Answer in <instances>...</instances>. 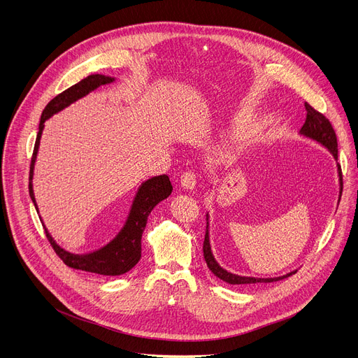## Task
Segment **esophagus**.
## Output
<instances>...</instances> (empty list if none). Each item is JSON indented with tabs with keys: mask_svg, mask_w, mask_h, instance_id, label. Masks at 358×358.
<instances>
[{
	"mask_svg": "<svg viewBox=\"0 0 358 358\" xmlns=\"http://www.w3.org/2000/svg\"><path fill=\"white\" fill-rule=\"evenodd\" d=\"M181 187L182 189H185L187 192H192L196 189V184H197V178H196V174L193 171H185L182 176H181Z\"/></svg>",
	"mask_w": 358,
	"mask_h": 358,
	"instance_id": "obj_1",
	"label": "esophagus"
}]
</instances>
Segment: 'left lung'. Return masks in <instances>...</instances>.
Listing matches in <instances>:
<instances>
[{
    "label": "left lung",
    "instance_id": "left-lung-1",
    "mask_svg": "<svg viewBox=\"0 0 358 358\" xmlns=\"http://www.w3.org/2000/svg\"><path fill=\"white\" fill-rule=\"evenodd\" d=\"M306 108V122L300 129L299 135L300 138L312 141L317 145H321L322 148H325L328 152L334 157L335 162L338 161V143H336V136L335 131L329 123V120L317 113L315 108H312L309 104H305ZM336 174H338V182H340V196H338V203H340L341 194H343V174H341V166L340 164L336 162ZM213 184L210 185L212 190ZM203 254H204V259L206 264H208L209 270L219 277L220 280H223L224 283L228 285H252V283H273V281H278L287 278L290 275H293L297 270H293L285 275H278V277H251V275H241V274H235L228 271L227 268H223L217 259L215 258L213 250H212V242H210V215L209 212L206 213V235H204V243H203Z\"/></svg>",
    "mask_w": 358,
    "mask_h": 358
}]
</instances>
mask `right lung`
Returning <instances> with one entry per match:
<instances>
[{
    "instance_id": "1",
    "label": "right lung",
    "mask_w": 358,
    "mask_h": 358,
    "mask_svg": "<svg viewBox=\"0 0 358 358\" xmlns=\"http://www.w3.org/2000/svg\"><path fill=\"white\" fill-rule=\"evenodd\" d=\"M115 81L116 78L107 77V75H101V73L90 75V77L84 78L78 84L68 88L66 91L59 94V96H56L43 110L41 123H39V134H37L36 143H34L33 158L30 165V178H29L30 180L29 193L37 213H39V208H37L36 197H34L33 178H34V165H36L37 154H39L41 139L45 129V122L53 117L55 115H58V113L64 111L65 108H68L71 104L77 103L78 100H83L84 97L88 96L90 92L96 91L103 85L113 84ZM171 193H173V184L169 181L168 176H158L143 181L139 185L134 201H131L130 210L123 228L119 231V234L115 238H113L110 242H107L106 245H103L99 250H94L91 252L73 254L66 251L53 239L45 223H43V228L46 231V236L50 242V245L53 247L55 252L61 257V259L68 267L75 270L96 273L101 275H122L134 268L142 257V235L146 228L148 216L154 210V208L159 201L171 196ZM39 217L42 220V216Z\"/></svg>"
}]
</instances>
